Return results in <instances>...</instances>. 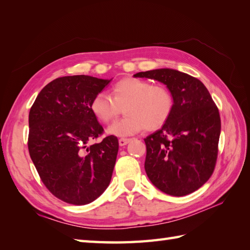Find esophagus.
Segmentation results:
<instances>
[{"mask_svg": "<svg viewBox=\"0 0 250 250\" xmlns=\"http://www.w3.org/2000/svg\"><path fill=\"white\" fill-rule=\"evenodd\" d=\"M130 142V139H128V138H121V139L119 140V144L121 146H126L127 143Z\"/></svg>", "mask_w": 250, "mask_h": 250, "instance_id": "1", "label": "esophagus"}]
</instances>
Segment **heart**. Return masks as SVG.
<instances>
[{
  "instance_id": "obj_1",
  "label": "heart",
  "mask_w": 250,
  "mask_h": 250,
  "mask_svg": "<svg viewBox=\"0 0 250 250\" xmlns=\"http://www.w3.org/2000/svg\"><path fill=\"white\" fill-rule=\"evenodd\" d=\"M173 106V95L166 85L127 77L112 86L111 96L96 94L91 102V111L98 121L108 124L123 108L125 116L111 125L108 132L126 137L144 128L156 130L163 127L170 119Z\"/></svg>"
}]
</instances>
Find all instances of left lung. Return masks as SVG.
Returning a JSON list of instances; mask_svg holds the SVG:
<instances>
[{
    "mask_svg": "<svg viewBox=\"0 0 250 250\" xmlns=\"http://www.w3.org/2000/svg\"><path fill=\"white\" fill-rule=\"evenodd\" d=\"M134 77L163 82L174 101L167 123L144 139L148 179L170 196L189 195L215 169L221 128L218 108L200 80L179 70L154 69Z\"/></svg>",
    "mask_w": 250,
    "mask_h": 250,
    "instance_id": "8db88e82",
    "label": "left lung"
}]
</instances>
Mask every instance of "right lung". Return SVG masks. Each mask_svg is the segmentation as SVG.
<instances>
[{"label":"right lung","instance_id":"add662e5","mask_svg":"<svg viewBox=\"0 0 250 250\" xmlns=\"http://www.w3.org/2000/svg\"><path fill=\"white\" fill-rule=\"evenodd\" d=\"M109 82L85 75L61 77L42 88L31 107V159L47 189L66 203H90L110 184L118 138L87 146L104 134L91 102Z\"/></svg>","mask_w":250,"mask_h":250}]
</instances>
